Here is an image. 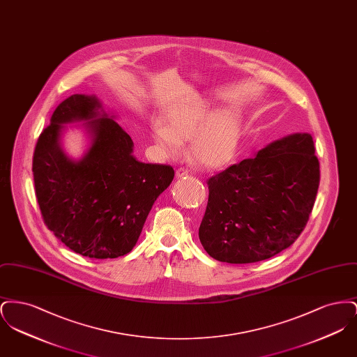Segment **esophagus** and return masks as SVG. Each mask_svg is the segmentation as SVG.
I'll return each mask as SVG.
<instances>
[{"mask_svg":"<svg viewBox=\"0 0 357 357\" xmlns=\"http://www.w3.org/2000/svg\"><path fill=\"white\" fill-rule=\"evenodd\" d=\"M187 175H188V171L186 169H178L176 172H175L176 178H183V176H187Z\"/></svg>","mask_w":357,"mask_h":357,"instance_id":"esophagus-1","label":"esophagus"}]
</instances>
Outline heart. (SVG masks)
<instances>
[{
	"label": "heart",
	"mask_w": 357,
	"mask_h": 357,
	"mask_svg": "<svg viewBox=\"0 0 357 357\" xmlns=\"http://www.w3.org/2000/svg\"><path fill=\"white\" fill-rule=\"evenodd\" d=\"M153 139L169 158L182 151V142L191 140V155L204 167L227 165L237 153L241 139V118L234 109L213 114L210 102L190 99L172 105L166 124L153 123Z\"/></svg>",
	"instance_id": "obj_1"
}]
</instances>
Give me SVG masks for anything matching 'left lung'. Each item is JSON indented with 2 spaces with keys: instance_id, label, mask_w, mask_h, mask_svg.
I'll return each mask as SVG.
<instances>
[{
  "instance_id": "8db88e82",
  "label": "left lung",
  "mask_w": 357,
  "mask_h": 357,
  "mask_svg": "<svg viewBox=\"0 0 357 357\" xmlns=\"http://www.w3.org/2000/svg\"><path fill=\"white\" fill-rule=\"evenodd\" d=\"M319 183L320 163L306 132L277 139L211 176L199 226L204 250L227 264L278 255L304 230Z\"/></svg>"
}]
</instances>
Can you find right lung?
<instances>
[{
  "label": "right lung",
  "instance_id": "right-lung-1",
  "mask_svg": "<svg viewBox=\"0 0 357 357\" xmlns=\"http://www.w3.org/2000/svg\"><path fill=\"white\" fill-rule=\"evenodd\" d=\"M95 95L76 93L53 112L33 153L37 204L48 229L75 253L118 258L135 246L174 169L139 162L134 142ZM82 122L89 144L79 159L62 147L67 123Z\"/></svg>",
  "mask_w": 357,
  "mask_h": 357
}]
</instances>
